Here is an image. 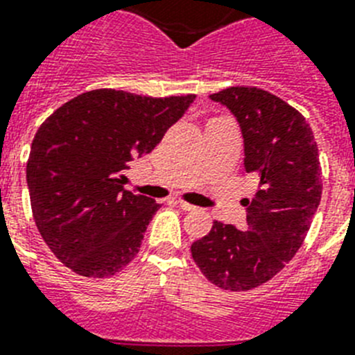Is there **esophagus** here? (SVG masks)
<instances>
[{"label": "esophagus", "instance_id": "obj_1", "mask_svg": "<svg viewBox=\"0 0 355 355\" xmlns=\"http://www.w3.org/2000/svg\"><path fill=\"white\" fill-rule=\"evenodd\" d=\"M178 205H180L184 211H195L196 209L195 205L189 204V202H184V200H178Z\"/></svg>", "mask_w": 355, "mask_h": 355}]
</instances>
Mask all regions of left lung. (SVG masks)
<instances>
[{
    "label": "left lung",
    "mask_w": 355,
    "mask_h": 355,
    "mask_svg": "<svg viewBox=\"0 0 355 355\" xmlns=\"http://www.w3.org/2000/svg\"><path fill=\"white\" fill-rule=\"evenodd\" d=\"M240 122L245 173L260 182L243 198L247 229L214 222L191 254L211 284L251 291L269 282L302 247L321 200L318 144L302 113L256 86H231L209 95Z\"/></svg>",
    "instance_id": "obj_1"
}]
</instances>
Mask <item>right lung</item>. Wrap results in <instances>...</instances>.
<instances>
[{
    "label": "right lung",
    "mask_w": 355,
    "mask_h": 355,
    "mask_svg": "<svg viewBox=\"0 0 355 355\" xmlns=\"http://www.w3.org/2000/svg\"><path fill=\"white\" fill-rule=\"evenodd\" d=\"M195 97L101 88L73 97L41 124L26 162L32 214L68 269L108 278L135 258L160 204L126 191L124 171L162 141Z\"/></svg>",
    "instance_id": "1"
}]
</instances>
